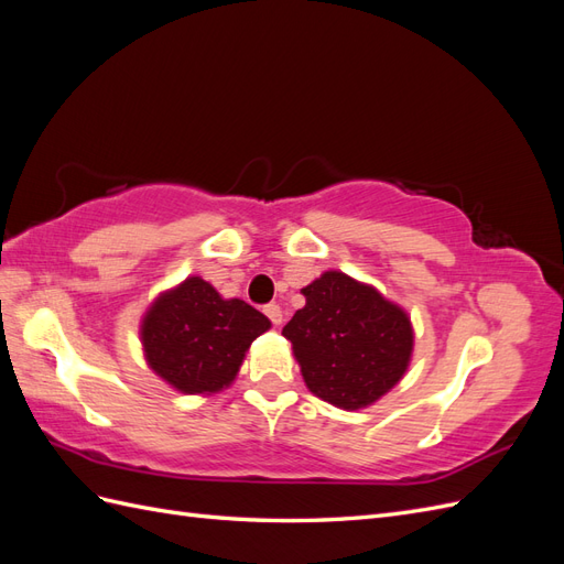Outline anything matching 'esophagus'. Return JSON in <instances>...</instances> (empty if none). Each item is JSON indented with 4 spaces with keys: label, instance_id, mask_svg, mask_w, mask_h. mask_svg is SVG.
Here are the masks:
<instances>
[{
    "label": "esophagus",
    "instance_id": "1",
    "mask_svg": "<svg viewBox=\"0 0 564 564\" xmlns=\"http://www.w3.org/2000/svg\"><path fill=\"white\" fill-rule=\"evenodd\" d=\"M263 313L268 315V319L272 322V324H282V308L278 303H268L265 308H263Z\"/></svg>",
    "mask_w": 564,
    "mask_h": 564
}]
</instances>
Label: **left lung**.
I'll return each instance as SVG.
<instances>
[{"label": "left lung", "instance_id": "left-lung-1", "mask_svg": "<svg viewBox=\"0 0 564 564\" xmlns=\"http://www.w3.org/2000/svg\"><path fill=\"white\" fill-rule=\"evenodd\" d=\"M305 305L284 324L303 381L338 409H362L395 386L414 350V329L400 305L377 289L327 270L301 289Z\"/></svg>", "mask_w": 564, "mask_h": 564}]
</instances>
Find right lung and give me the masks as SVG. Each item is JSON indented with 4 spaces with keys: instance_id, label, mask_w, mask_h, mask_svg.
Returning <instances> with one entry per match:
<instances>
[{
    "instance_id": "add662e5",
    "label": "right lung",
    "mask_w": 564,
    "mask_h": 564,
    "mask_svg": "<svg viewBox=\"0 0 564 564\" xmlns=\"http://www.w3.org/2000/svg\"><path fill=\"white\" fill-rule=\"evenodd\" d=\"M270 319L240 299H224L202 278L160 294L141 322L148 367L185 395L228 388Z\"/></svg>"
}]
</instances>
